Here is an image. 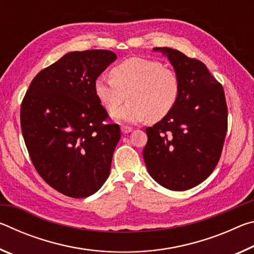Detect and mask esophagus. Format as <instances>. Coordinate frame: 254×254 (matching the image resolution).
I'll use <instances>...</instances> for the list:
<instances>
[{"label": "esophagus", "mask_w": 254, "mask_h": 254, "mask_svg": "<svg viewBox=\"0 0 254 254\" xmlns=\"http://www.w3.org/2000/svg\"><path fill=\"white\" fill-rule=\"evenodd\" d=\"M121 131L124 133V134H127V133H130L132 131V127H127V126H122L121 127Z\"/></svg>", "instance_id": "1"}]
</instances>
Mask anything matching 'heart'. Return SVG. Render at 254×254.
Returning a JSON list of instances; mask_svg holds the SVG:
<instances>
[{"mask_svg": "<svg viewBox=\"0 0 254 254\" xmlns=\"http://www.w3.org/2000/svg\"><path fill=\"white\" fill-rule=\"evenodd\" d=\"M111 77H98L94 92L109 113L122 106L127 94L130 102L113 114V119L120 123H137L148 118L151 122H158L169 115L178 102V75L157 60L124 59L112 68Z\"/></svg>", "mask_w": 254, "mask_h": 254, "instance_id": "obj_1", "label": "heart"}]
</instances>
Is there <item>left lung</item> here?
Returning <instances> with one entry per match:
<instances>
[{"instance_id": "obj_1", "label": "left lung", "mask_w": 254, "mask_h": 254, "mask_svg": "<svg viewBox=\"0 0 254 254\" xmlns=\"http://www.w3.org/2000/svg\"><path fill=\"white\" fill-rule=\"evenodd\" d=\"M168 57L180 81L179 98L165 119L145 128L143 159L151 177L170 190H187L213 173L227 131L223 86L203 63L171 48Z\"/></svg>"}]
</instances>
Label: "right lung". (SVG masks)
<instances>
[{
    "instance_id": "obj_1",
    "label": "right lung",
    "mask_w": 254,
    "mask_h": 254,
    "mask_svg": "<svg viewBox=\"0 0 254 254\" xmlns=\"http://www.w3.org/2000/svg\"><path fill=\"white\" fill-rule=\"evenodd\" d=\"M115 59L110 50L68 53L34 77L21 104V130L34 168L72 198L103 186L121 137L94 92L97 77Z\"/></svg>"
}]
</instances>
